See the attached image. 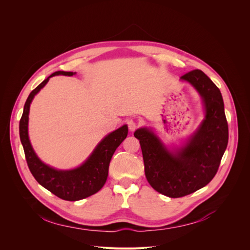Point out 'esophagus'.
<instances>
[{
    "instance_id": "obj_1",
    "label": "esophagus",
    "mask_w": 250,
    "mask_h": 250,
    "mask_svg": "<svg viewBox=\"0 0 250 250\" xmlns=\"http://www.w3.org/2000/svg\"><path fill=\"white\" fill-rule=\"evenodd\" d=\"M127 125H128V129L130 130V132H134V130L138 127V124L133 120L127 121Z\"/></svg>"
}]
</instances>
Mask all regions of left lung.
Wrapping results in <instances>:
<instances>
[{
    "mask_svg": "<svg viewBox=\"0 0 250 250\" xmlns=\"http://www.w3.org/2000/svg\"><path fill=\"white\" fill-rule=\"evenodd\" d=\"M203 100L205 117L181 146L169 148L151 127H140L145 174L150 186L169 198H181L206 187L216 175L228 144V124L219 88L201 70L183 75Z\"/></svg>",
    "mask_w": 250,
    "mask_h": 250,
    "instance_id": "obj_1",
    "label": "left lung"
}]
</instances>
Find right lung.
Wrapping results in <instances>:
<instances>
[{
    "mask_svg": "<svg viewBox=\"0 0 250 250\" xmlns=\"http://www.w3.org/2000/svg\"><path fill=\"white\" fill-rule=\"evenodd\" d=\"M76 72L58 71L47 77L29 94L25 102L23 114L19 124V134L24 149L26 161L30 172L39 185L64 201H79L99 191L108 176L111 157L116 148L127 136V125H124L105 136L88 158L74 169L61 170L43 163L34 152L28 136V122L30 104L34 96L41 91L49 78L54 76H73Z\"/></svg>",
    "mask_w": 250,
    "mask_h": 250,
    "instance_id": "add662e5",
    "label": "right lung"
}]
</instances>
